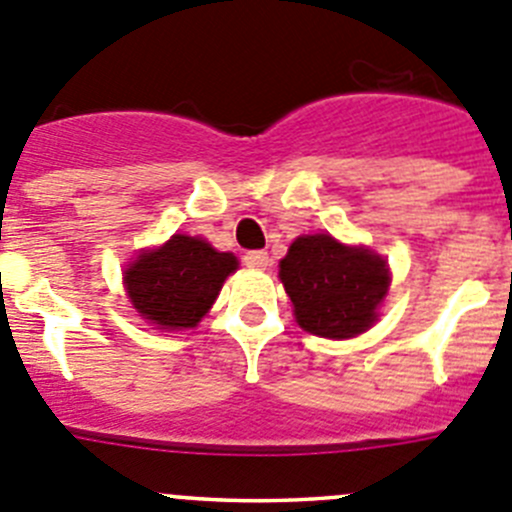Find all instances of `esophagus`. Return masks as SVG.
Returning a JSON list of instances; mask_svg holds the SVG:
<instances>
[{"label": "esophagus", "mask_w": 512, "mask_h": 512, "mask_svg": "<svg viewBox=\"0 0 512 512\" xmlns=\"http://www.w3.org/2000/svg\"><path fill=\"white\" fill-rule=\"evenodd\" d=\"M243 264L251 266V269H266L269 266V253L266 251H248L243 256Z\"/></svg>", "instance_id": "1"}]
</instances>
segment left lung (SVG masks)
<instances>
[{
    "label": "left lung",
    "mask_w": 512,
    "mask_h": 512,
    "mask_svg": "<svg viewBox=\"0 0 512 512\" xmlns=\"http://www.w3.org/2000/svg\"><path fill=\"white\" fill-rule=\"evenodd\" d=\"M296 324L326 339L367 332L389 289L387 261L364 246H344L329 233L299 236L279 264Z\"/></svg>",
    "instance_id": "1"
}]
</instances>
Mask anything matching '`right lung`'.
<instances>
[{
	"instance_id": "add662e5",
	"label": "right lung",
	"mask_w": 512,
	"mask_h": 512,
	"mask_svg": "<svg viewBox=\"0 0 512 512\" xmlns=\"http://www.w3.org/2000/svg\"><path fill=\"white\" fill-rule=\"evenodd\" d=\"M238 269L233 253L216 251L198 236L175 233L163 246L138 253L123 281L138 316L155 329H193Z\"/></svg>"
}]
</instances>
